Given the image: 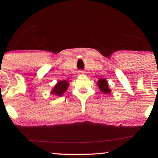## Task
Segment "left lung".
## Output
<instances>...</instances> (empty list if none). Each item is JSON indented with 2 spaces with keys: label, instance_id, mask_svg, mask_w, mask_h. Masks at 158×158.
I'll return each mask as SVG.
<instances>
[{
  "label": "left lung",
  "instance_id": "1",
  "mask_svg": "<svg viewBox=\"0 0 158 158\" xmlns=\"http://www.w3.org/2000/svg\"><path fill=\"white\" fill-rule=\"evenodd\" d=\"M98 87L100 89L101 91H102L105 94H109L110 92V90L108 88V81H107L105 79H100L98 81L97 83Z\"/></svg>",
  "mask_w": 158,
  "mask_h": 158
}]
</instances>
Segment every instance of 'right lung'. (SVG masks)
Listing matches in <instances>:
<instances>
[{
  "instance_id": "1",
  "label": "right lung",
  "mask_w": 158,
  "mask_h": 158,
  "mask_svg": "<svg viewBox=\"0 0 158 158\" xmlns=\"http://www.w3.org/2000/svg\"><path fill=\"white\" fill-rule=\"evenodd\" d=\"M68 82L67 81H59L52 90L51 94L56 96H61L68 88Z\"/></svg>"
}]
</instances>
